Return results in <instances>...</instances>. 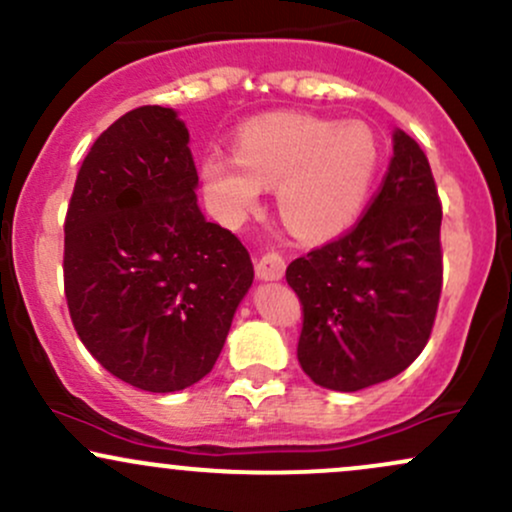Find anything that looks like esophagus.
Segmentation results:
<instances>
[{"instance_id": "obj_1", "label": "esophagus", "mask_w": 512, "mask_h": 512, "mask_svg": "<svg viewBox=\"0 0 512 512\" xmlns=\"http://www.w3.org/2000/svg\"><path fill=\"white\" fill-rule=\"evenodd\" d=\"M286 272V262L284 257L276 255V252H267V255H262L260 260L255 262V274L257 279L262 281H279L281 276Z\"/></svg>"}]
</instances>
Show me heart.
Wrapping results in <instances>:
<instances>
[{
    "label": "heart",
    "instance_id": "heart-1",
    "mask_svg": "<svg viewBox=\"0 0 512 512\" xmlns=\"http://www.w3.org/2000/svg\"><path fill=\"white\" fill-rule=\"evenodd\" d=\"M378 166L380 144L366 122L272 113L238 129L236 154L209 151L199 170L228 219L248 214L276 185V209L293 236L327 240L354 226Z\"/></svg>",
    "mask_w": 512,
    "mask_h": 512
}]
</instances>
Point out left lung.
<instances>
[{
  "mask_svg": "<svg viewBox=\"0 0 512 512\" xmlns=\"http://www.w3.org/2000/svg\"><path fill=\"white\" fill-rule=\"evenodd\" d=\"M392 161L351 233L298 257L286 281L303 305L298 361L337 392L395 378L424 351L443 289L438 190L421 146L392 132Z\"/></svg>",
  "mask_w": 512,
  "mask_h": 512,
  "instance_id": "8db88e82",
  "label": "left lung"
}]
</instances>
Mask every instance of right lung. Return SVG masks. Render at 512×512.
I'll return each instance as SVG.
<instances>
[{"instance_id":"obj_1","label":"right lung","mask_w":512,"mask_h":512,"mask_svg":"<svg viewBox=\"0 0 512 512\" xmlns=\"http://www.w3.org/2000/svg\"><path fill=\"white\" fill-rule=\"evenodd\" d=\"M190 132L173 108L129 110L96 139L64 221V293L79 339L146 392L199 383L255 269L197 204Z\"/></svg>"}]
</instances>
